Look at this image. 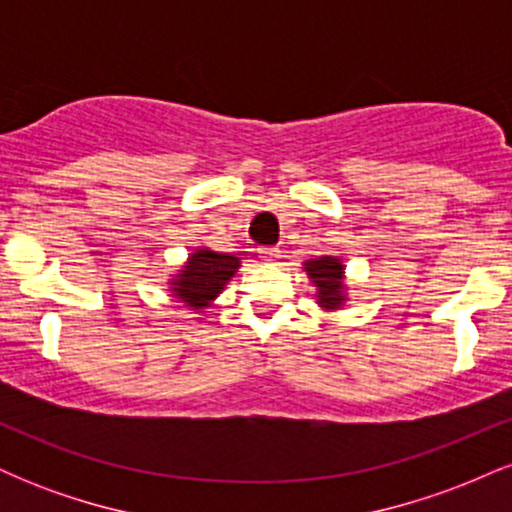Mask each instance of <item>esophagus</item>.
I'll return each instance as SVG.
<instances>
[{"instance_id":"34e87169","label":"esophagus","mask_w":512,"mask_h":512,"mask_svg":"<svg viewBox=\"0 0 512 512\" xmlns=\"http://www.w3.org/2000/svg\"><path fill=\"white\" fill-rule=\"evenodd\" d=\"M260 257H262V262L274 264L281 257V250L279 248H260Z\"/></svg>"}]
</instances>
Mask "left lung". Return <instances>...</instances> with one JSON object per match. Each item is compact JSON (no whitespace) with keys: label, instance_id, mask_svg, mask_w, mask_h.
<instances>
[{"label":"left lung","instance_id":"1","mask_svg":"<svg viewBox=\"0 0 512 512\" xmlns=\"http://www.w3.org/2000/svg\"><path fill=\"white\" fill-rule=\"evenodd\" d=\"M303 269L308 272L310 281L317 286V303H320V308H342V303L346 301L342 260L332 255H322L317 257V260L305 262Z\"/></svg>","mask_w":512,"mask_h":512}]
</instances>
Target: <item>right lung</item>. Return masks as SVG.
Wrapping results in <instances>:
<instances>
[{"label": "right lung", "instance_id": "obj_1", "mask_svg": "<svg viewBox=\"0 0 512 512\" xmlns=\"http://www.w3.org/2000/svg\"><path fill=\"white\" fill-rule=\"evenodd\" d=\"M240 260L228 252L199 248L187 257L180 274L170 281L173 298H178L192 310H202L223 291V286L238 272Z\"/></svg>", "mask_w": 512, "mask_h": 512}]
</instances>
